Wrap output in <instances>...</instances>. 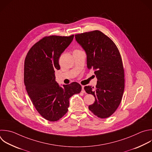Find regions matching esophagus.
<instances>
[{"mask_svg":"<svg viewBox=\"0 0 152 152\" xmlns=\"http://www.w3.org/2000/svg\"><path fill=\"white\" fill-rule=\"evenodd\" d=\"M82 93H85V89H84V86H82Z\"/></svg>","mask_w":152,"mask_h":152,"instance_id":"obj_1","label":"esophagus"}]
</instances>
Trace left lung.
Wrapping results in <instances>:
<instances>
[{"instance_id": "8db88e82", "label": "left lung", "mask_w": 152, "mask_h": 152, "mask_svg": "<svg viewBox=\"0 0 152 152\" xmlns=\"http://www.w3.org/2000/svg\"><path fill=\"white\" fill-rule=\"evenodd\" d=\"M75 38L86 53L88 69L94 70L97 78L94 90L89 86L84 88L95 97L88 108L97 117L107 118L119 107L124 91L125 73L119 50L110 38L99 30L77 34Z\"/></svg>"}]
</instances>
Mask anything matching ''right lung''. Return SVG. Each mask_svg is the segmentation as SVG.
Wrapping results in <instances>:
<instances>
[{"instance_id":"add662e5","label":"right lung","mask_w":152,"mask_h":152,"mask_svg":"<svg viewBox=\"0 0 152 152\" xmlns=\"http://www.w3.org/2000/svg\"><path fill=\"white\" fill-rule=\"evenodd\" d=\"M74 35L45 36L28 50L24 61V81L31 102L45 119L55 122L68 111L69 98L82 90L77 82L59 86L55 70H59V58L73 40Z\"/></svg>"}]
</instances>
